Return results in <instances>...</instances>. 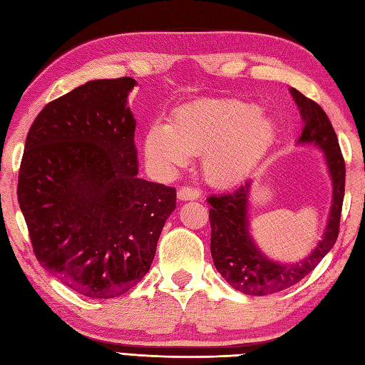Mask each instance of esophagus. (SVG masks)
I'll list each match as a JSON object with an SVG mask.
<instances>
[{"label":"esophagus","mask_w":365,"mask_h":365,"mask_svg":"<svg viewBox=\"0 0 365 365\" xmlns=\"http://www.w3.org/2000/svg\"><path fill=\"white\" fill-rule=\"evenodd\" d=\"M177 197L180 200H196L200 197L199 191L196 188H190V187H182L177 191Z\"/></svg>","instance_id":"1"}]
</instances>
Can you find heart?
Wrapping results in <instances>:
<instances>
[{"instance_id": "1", "label": "heart", "mask_w": 365, "mask_h": 365, "mask_svg": "<svg viewBox=\"0 0 365 365\" xmlns=\"http://www.w3.org/2000/svg\"><path fill=\"white\" fill-rule=\"evenodd\" d=\"M276 127L257 108L230 98L183 105L168 123H153L144 136V153L163 174H175L200 153L204 177L216 187L245 180L274 143Z\"/></svg>"}]
</instances>
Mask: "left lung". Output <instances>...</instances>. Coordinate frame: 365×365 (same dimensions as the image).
I'll list each match as a JSON object with an SVG mask.
<instances>
[{"label": "left lung", "instance_id": "left-lung-1", "mask_svg": "<svg viewBox=\"0 0 365 365\" xmlns=\"http://www.w3.org/2000/svg\"><path fill=\"white\" fill-rule=\"evenodd\" d=\"M290 94L299 108L304 123L297 144L319 147L327 161L332 183V200L327 227L312 252L299 262L281 263L267 257L259 250L250 232L251 180L240 185L235 191L208 197V204L212 205L210 251L215 267L229 285L252 297L279 293L298 284L332 250L339 235L345 195V161L336 131L320 105L304 97L294 88L290 89Z\"/></svg>", "mask_w": 365, "mask_h": 365}]
</instances>
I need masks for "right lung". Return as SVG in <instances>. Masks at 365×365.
<instances>
[{"instance_id": "add662e5", "label": "right lung", "mask_w": 365, "mask_h": 365, "mask_svg": "<svg viewBox=\"0 0 365 365\" xmlns=\"http://www.w3.org/2000/svg\"><path fill=\"white\" fill-rule=\"evenodd\" d=\"M128 76L53 100L26 136L19 204L41 265L88 298L120 297L149 271L175 190L138 177Z\"/></svg>"}]
</instances>
